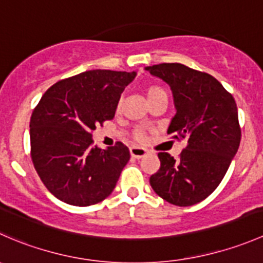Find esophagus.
I'll return each instance as SVG.
<instances>
[{"label": "esophagus", "mask_w": 263, "mask_h": 263, "mask_svg": "<svg viewBox=\"0 0 263 263\" xmlns=\"http://www.w3.org/2000/svg\"><path fill=\"white\" fill-rule=\"evenodd\" d=\"M129 153H131V156L135 159H141L144 158L145 155L147 154L146 148L144 147H140V146H132L129 148Z\"/></svg>", "instance_id": "1"}]
</instances>
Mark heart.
Masks as SVG:
<instances>
[{"mask_svg": "<svg viewBox=\"0 0 263 263\" xmlns=\"http://www.w3.org/2000/svg\"><path fill=\"white\" fill-rule=\"evenodd\" d=\"M145 94H146L147 100H150V99H153V98L158 97V95L165 94V91H164L160 86H156V85H150V86H147L146 89H145ZM118 109H119V107H118ZM136 139L142 140L144 139V134H142L141 131L136 132Z\"/></svg>", "mask_w": 263, "mask_h": 263, "instance_id": "heart-1", "label": "heart"}]
</instances>
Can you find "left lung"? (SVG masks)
<instances>
[{
  "label": "left lung",
  "instance_id": "8db88e82",
  "mask_svg": "<svg viewBox=\"0 0 263 263\" xmlns=\"http://www.w3.org/2000/svg\"><path fill=\"white\" fill-rule=\"evenodd\" d=\"M145 70L171 86L176 116L168 127L187 139L179 159L159 153L160 168L150 177L158 196L176 206H192L211 195L224 178L240 144L235 100L211 75L181 63Z\"/></svg>",
  "mask_w": 263,
  "mask_h": 263
}]
</instances>
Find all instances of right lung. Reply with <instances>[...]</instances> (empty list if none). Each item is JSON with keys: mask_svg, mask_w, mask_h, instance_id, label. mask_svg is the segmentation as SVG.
<instances>
[{"mask_svg": "<svg viewBox=\"0 0 263 263\" xmlns=\"http://www.w3.org/2000/svg\"><path fill=\"white\" fill-rule=\"evenodd\" d=\"M135 78V71H85L44 92L30 118L31 160L58 200L90 206L113 192L129 150L122 142L92 146L91 132L115 118L121 94Z\"/></svg>", "mask_w": 263, "mask_h": 263, "instance_id": "add662e5", "label": "right lung"}]
</instances>
